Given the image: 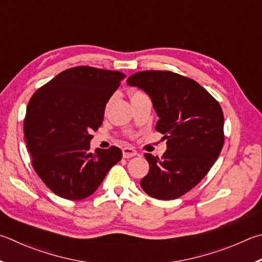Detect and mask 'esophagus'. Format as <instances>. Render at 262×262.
<instances>
[{"instance_id":"obj_1","label":"esophagus","mask_w":262,"mask_h":262,"mask_svg":"<svg viewBox=\"0 0 262 262\" xmlns=\"http://www.w3.org/2000/svg\"><path fill=\"white\" fill-rule=\"evenodd\" d=\"M137 155V151L134 149V147H130V146H126L122 149V156L123 158H132V157H134Z\"/></svg>"}]
</instances>
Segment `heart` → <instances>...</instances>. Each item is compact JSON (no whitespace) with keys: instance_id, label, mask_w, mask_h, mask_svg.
I'll return each mask as SVG.
<instances>
[{"instance_id":"heart-1","label":"heart","mask_w":262,"mask_h":262,"mask_svg":"<svg viewBox=\"0 0 262 262\" xmlns=\"http://www.w3.org/2000/svg\"><path fill=\"white\" fill-rule=\"evenodd\" d=\"M141 95H144L143 93L141 92V90H134V92L132 93V98H135V97H139Z\"/></svg>"}]
</instances>
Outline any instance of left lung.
<instances>
[{"label":"left lung","mask_w":262,"mask_h":262,"mask_svg":"<svg viewBox=\"0 0 262 262\" xmlns=\"http://www.w3.org/2000/svg\"><path fill=\"white\" fill-rule=\"evenodd\" d=\"M127 83L149 95L159 117L155 129L167 140L161 158L144 154L150 169L141 187L160 201L183 196L201 182L222 150L220 104L194 80L170 71L137 72Z\"/></svg>","instance_id":"1"}]
</instances>
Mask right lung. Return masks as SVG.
Here are the masks:
<instances>
[{"instance_id":"obj_1","label":"right lung","mask_w":262,"mask_h":262,"mask_svg":"<svg viewBox=\"0 0 262 262\" xmlns=\"http://www.w3.org/2000/svg\"><path fill=\"white\" fill-rule=\"evenodd\" d=\"M126 75L77 66L33 94L24 119V139L33 168L52 192L80 201L96 191L122 158L119 147L90 152L92 132L101 127L105 104Z\"/></svg>"}]
</instances>
